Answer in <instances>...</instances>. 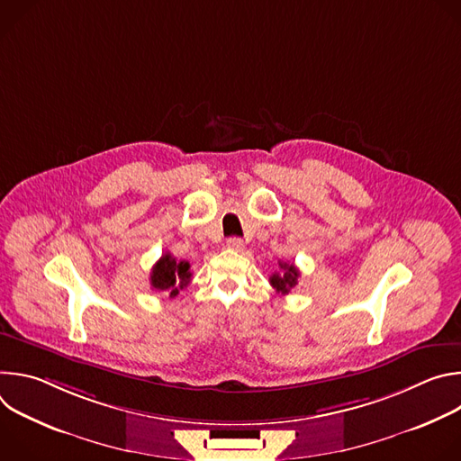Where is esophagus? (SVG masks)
I'll list each match as a JSON object with an SVG mask.
<instances>
[{
	"label": "esophagus",
	"mask_w": 461,
	"mask_h": 461,
	"mask_svg": "<svg viewBox=\"0 0 461 461\" xmlns=\"http://www.w3.org/2000/svg\"><path fill=\"white\" fill-rule=\"evenodd\" d=\"M226 246H228V249H233V251H240V249L244 248V242H242L239 237H230V239L226 240Z\"/></svg>",
	"instance_id": "34e87169"
}]
</instances>
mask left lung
<instances>
[{"label": "left lung", "mask_w": 461, "mask_h": 461, "mask_svg": "<svg viewBox=\"0 0 461 461\" xmlns=\"http://www.w3.org/2000/svg\"><path fill=\"white\" fill-rule=\"evenodd\" d=\"M299 277L301 274L294 265H290V262H279V272L270 277V285L276 288L277 294L286 295L297 285Z\"/></svg>", "instance_id": "1"}]
</instances>
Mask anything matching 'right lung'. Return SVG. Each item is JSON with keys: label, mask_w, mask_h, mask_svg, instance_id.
<instances>
[{"label": "right lung", "mask_w": 461, "mask_h": 461, "mask_svg": "<svg viewBox=\"0 0 461 461\" xmlns=\"http://www.w3.org/2000/svg\"><path fill=\"white\" fill-rule=\"evenodd\" d=\"M151 288L166 292L169 297H176L191 283V272L187 260H176L171 253H164L151 270Z\"/></svg>", "instance_id": "add662e5"}]
</instances>
